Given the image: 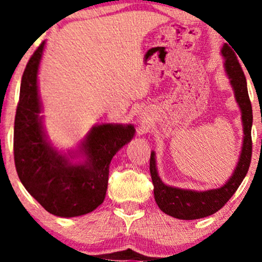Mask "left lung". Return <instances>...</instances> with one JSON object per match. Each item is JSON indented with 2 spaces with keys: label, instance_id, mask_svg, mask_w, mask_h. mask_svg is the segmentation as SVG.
Masks as SVG:
<instances>
[{
  "label": "left lung",
  "instance_id": "obj_1",
  "mask_svg": "<svg viewBox=\"0 0 262 262\" xmlns=\"http://www.w3.org/2000/svg\"><path fill=\"white\" fill-rule=\"evenodd\" d=\"M221 53L224 58V68L230 80V85L233 87L236 103L242 112L243 132H244L242 151L233 175L222 187L208 189V191H192V189L172 187L161 181L156 169L155 152L151 151L150 155V175L154 185V197L159 208L165 214L183 221L204 218L218 212L235 193L250 166L252 152V108L245 75L237 61L235 53L228 47V44L223 45Z\"/></svg>",
  "mask_w": 262,
  "mask_h": 262
}]
</instances>
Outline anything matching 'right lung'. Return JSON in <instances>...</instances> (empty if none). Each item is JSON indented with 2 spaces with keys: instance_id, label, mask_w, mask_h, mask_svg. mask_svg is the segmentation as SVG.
I'll use <instances>...</instances> for the list:
<instances>
[{
  "instance_id": "add662e5",
  "label": "right lung",
  "mask_w": 262,
  "mask_h": 262,
  "mask_svg": "<svg viewBox=\"0 0 262 262\" xmlns=\"http://www.w3.org/2000/svg\"><path fill=\"white\" fill-rule=\"evenodd\" d=\"M43 41L27 64L14 118V164L20 182L45 210L71 218L97 208L106 197L111 160L133 139L132 124L95 125L79 150L62 154L48 140L38 92ZM82 157L74 163L73 158Z\"/></svg>"
}]
</instances>
